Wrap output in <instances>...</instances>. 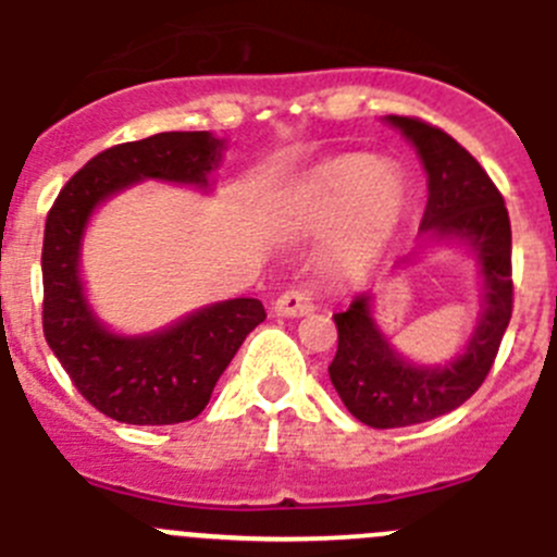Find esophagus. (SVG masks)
<instances>
[{"label":"esophagus","instance_id":"obj_1","mask_svg":"<svg viewBox=\"0 0 557 557\" xmlns=\"http://www.w3.org/2000/svg\"><path fill=\"white\" fill-rule=\"evenodd\" d=\"M273 312L282 318H304V314L314 312V293L309 287H289L275 298Z\"/></svg>","mask_w":557,"mask_h":557}]
</instances>
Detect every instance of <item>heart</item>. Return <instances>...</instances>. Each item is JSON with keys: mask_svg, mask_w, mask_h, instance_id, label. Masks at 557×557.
I'll list each match as a JSON object with an SVG mask.
<instances>
[{"mask_svg": "<svg viewBox=\"0 0 557 557\" xmlns=\"http://www.w3.org/2000/svg\"><path fill=\"white\" fill-rule=\"evenodd\" d=\"M406 207L400 171L370 154L323 162L295 187L289 212L309 232H329L345 221L336 257L345 268H367L395 232Z\"/></svg>", "mask_w": 557, "mask_h": 557, "instance_id": "1", "label": "heart"}]
</instances>
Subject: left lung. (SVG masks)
Segmentation results:
<instances>
[{
  "label": "left lung",
  "mask_w": 557,
  "mask_h": 557,
  "mask_svg": "<svg viewBox=\"0 0 557 557\" xmlns=\"http://www.w3.org/2000/svg\"><path fill=\"white\" fill-rule=\"evenodd\" d=\"M414 143L428 171V207L420 232L428 239H463L478 251L483 314L467 350L445 367L403 361L370 318V295L334 314L336 356L329 364L334 389L350 414L370 428H406L447 414L481 389L511 323V221L503 196L481 162L438 126L389 115Z\"/></svg>",
  "instance_id": "8db88e82"
}]
</instances>
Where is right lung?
<instances>
[{"label":"right lung","mask_w":557,"mask_h":557,"mask_svg":"<svg viewBox=\"0 0 557 557\" xmlns=\"http://www.w3.org/2000/svg\"><path fill=\"white\" fill-rule=\"evenodd\" d=\"M223 140L160 132L96 154L54 198L44 228V336L79 395L126 425H173L207 408L243 339L262 323L257 298L212 304L151 336H115L96 320L79 282V245L104 198L140 178L209 185Z\"/></svg>","instance_id":"right-lung-1"}]
</instances>
